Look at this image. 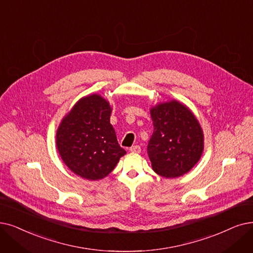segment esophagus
I'll list each match as a JSON object with an SVG mask.
<instances>
[{
  "label": "esophagus",
  "mask_w": 253,
  "mask_h": 253,
  "mask_svg": "<svg viewBox=\"0 0 253 253\" xmlns=\"http://www.w3.org/2000/svg\"><path fill=\"white\" fill-rule=\"evenodd\" d=\"M129 151H130L131 153H140L141 149H140V147H139V146L135 145V146H132V147H131V148L129 149Z\"/></svg>",
  "instance_id": "34e87169"
}]
</instances>
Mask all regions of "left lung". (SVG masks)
Listing matches in <instances>:
<instances>
[{"label": "left lung", "mask_w": 253, "mask_h": 253, "mask_svg": "<svg viewBox=\"0 0 253 253\" xmlns=\"http://www.w3.org/2000/svg\"><path fill=\"white\" fill-rule=\"evenodd\" d=\"M150 114L154 131L148 155L153 170L164 178H177L188 172L204 151V133L199 121L177 100L153 106Z\"/></svg>", "instance_id": "left-lung-1"}]
</instances>
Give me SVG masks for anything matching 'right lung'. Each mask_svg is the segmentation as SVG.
I'll return each mask as SVG.
<instances>
[{
    "instance_id": "add662e5",
    "label": "right lung",
    "mask_w": 253,
    "mask_h": 253,
    "mask_svg": "<svg viewBox=\"0 0 253 253\" xmlns=\"http://www.w3.org/2000/svg\"><path fill=\"white\" fill-rule=\"evenodd\" d=\"M111 114L112 107L104 98L92 94L75 103L57 130L62 160L84 179H103L126 154L109 121Z\"/></svg>"
}]
</instances>
